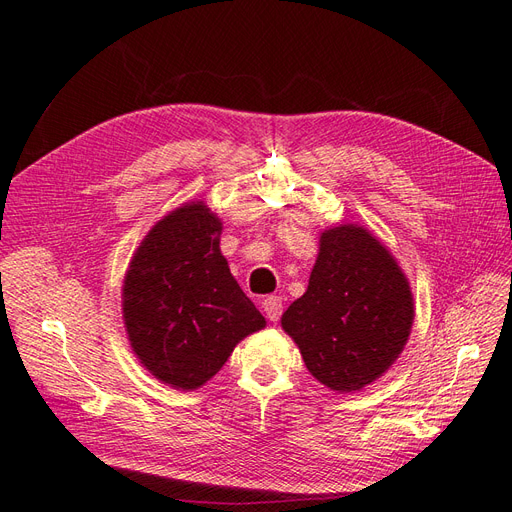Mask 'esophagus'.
<instances>
[{"label": "esophagus", "instance_id": "esophagus-1", "mask_svg": "<svg viewBox=\"0 0 512 512\" xmlns=\"http://www.w3.org/2000/svg\"><path fill=\"white\" fill-rule=\"evenodd\" d=\"M282 299L280 297H267L265 301H262V309H265V314H267V318L271 320V322H277L280 320V316H282Z\"/></svg>", "mask_w": 512, "mask_h": 512}]
</instances>
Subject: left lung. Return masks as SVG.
I'll list each match as a JSON object with an SVG mask.
<instances>
[{
	"instance_id": "1",
	"label": "left lung",
	"mask_w": 512,
	"mask_h": 512,
	"mask_svg": "<svg viewBox=\"0 0 512 512\" xmlns=\"http://www.w3.org/2000/svg\"><path fill=\"white\" fill-rule=\"evenodd\" d=\"M414 299L391 252L356 224L320 235L307 290L282 316L305 367L331 391L378 380L408 344Z\"/></svg>"
}]
</instances>
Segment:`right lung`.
Here are the masks:
<instances>
[{"instance_id": "right-lung-1", "label": "right lung", "mask_w": 512, "mask_h": 512, "mask_svg": "<svg viewBox=\"0 0 512 512\" xmlns=\"http://www.w3.org/2000/svg\"><path fill=\"white\" fill-rule=\"evenodd\" d=\"M220 235L222 222L203 200L185 203L147 232L123 280L130 346L177 391L203 386L243 337L267 324L232 277Z\"/></svg>"}]
</instances>
